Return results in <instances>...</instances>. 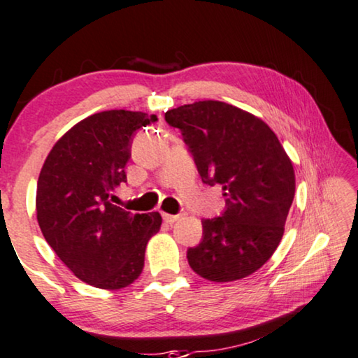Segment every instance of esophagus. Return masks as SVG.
I'll list each match as a JSON object with an SVG mask.
<instances>
[{
  "label": "esophagus",
  "mask_w": 358,
  "mask_h": 358,
  "mask_svg": "<svg viewBox=\"0 0 358 358\" xmlns=\"http://www.w3.org/2000/svg\"><path fill=\"white\" fill-rule=\"evenodd\" d=\"M162 217H164V220L167 224H173V222H177V220L180 219V215H173V214H162Z\"/></svg>",
  "instance_id": "1"
}]
</instances>
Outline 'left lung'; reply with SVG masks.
<instances>
[{
    "mask_svg": "<svg viewBox=\"0 0 358 358\" xmlns=\"http://www.w3.org/2000/svg\"><path fill=\"white\" fill-rule=\"evenodd\" d=\"M203 183L222 186L225 210L203 220V240L188 250L191 269L213 282L253 274L284 235L295 194V172L278 136L263 120L219 100L169 110Z\"/></svg>",
    "mask_w": 358,
    "mask_h": 358,
    "instance_id": "1",
    "label": "left lung"
}]
</instances>
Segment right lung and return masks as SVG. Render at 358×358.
Wrapping results in <instances>:
<instances>
[{
	"label": "right lung",
	"mask_w": 358,
	"mask_h": 358,
	"mask_svg": "<svg viewBox=\"0 0 358 358\" xmlns=\"http://www.w3.org/2000/svg\"><path fill=\"white\" fill-rule=\"evenodd\" d=\"M155 115L107 110L80 120L50 150L37 181V220L55 253L85 284L118 290L139 278L145 246L162 225L159 213L113 204L127 181L136 131Z\"/></svg>",
	"instance_id": "1"
}]
</instances>
